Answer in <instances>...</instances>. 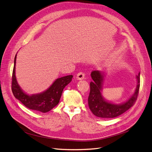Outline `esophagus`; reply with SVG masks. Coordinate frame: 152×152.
I'll return each mask as SVG.
<instances>
[{
    "label": "esophagus",
    "instance_id": "1",
    "mask_svg": "<svg viewBox=\"0 0 152 152\" xmlns=\"http://www.w3.org/2000/svg\"><path fill=\"white\" fill-rule=\"evenodd\" d=\"M84 77H85L84 73L80 72L77 73V79L78 80H82V79H84Z\"/></svg>",
    "mask_w": 152,
    "mask_h": 152
}]
</instances>
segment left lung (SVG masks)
Here are the masks:
<instances>
[{
	"label": "left lung",
	"mask_w": 152,
	"mask_h": 152,
	"mask_svg": "<svg viewBox=\"0 0 152 152\" xmlns=\"http://www.w3.org/2000/svg\"><path fill=\"white\" fill-rule=\"evenodd\" d=\"M92 82H90V93L88 98L89 107L94 115L100 118L117 117L126 112L134 104L138 96L140 86V73L136 75L137 85L134 93L126 102L115 104L105 101L102 94L104 74L99 71L91 72Z\"/></svg>",
	"instance_id": "obj_1"
}]
</instances>
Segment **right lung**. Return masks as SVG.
I'll return each mask as SVG.
<instances>
[{"label": "right lung", "instance_id": "obj_1", "mask_svg": "<svg viewBox=\"0 0 152 152\" xmlns=\"http://www.w3.org/2000/svg\"><path fill=\"white\" fill-rule=\"evenodd\" d=\"M16 54L15 58L12 75L11 89L15 97L30 110L46 113L51 110L59 103L63 89L72 81L73 75H70L57 79L49 89L42 93L26 94L18 85L15 75Z\"/></svg>", "mask_w": 152, "mask_h": 152}]
</instances>
